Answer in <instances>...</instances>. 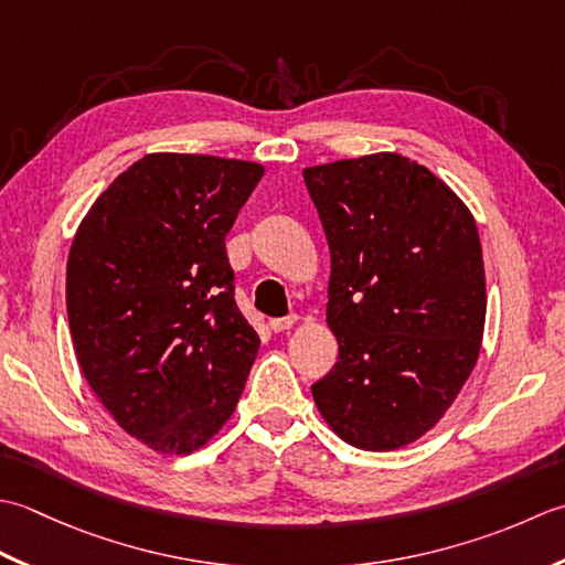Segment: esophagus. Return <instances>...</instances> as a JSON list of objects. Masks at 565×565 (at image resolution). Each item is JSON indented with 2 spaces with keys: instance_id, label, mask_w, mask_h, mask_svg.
<instances>
[{
  "instance_id": "esophagus-1",
  "label": "esophagus",
  "mask_w": 565,
  "mask_h": 565,
  "mask_svg": "<svg viewBox=\"0 0 565 565\" xmlns=\"http://www.w3.org/2000/svg\"><path fill=\"white\" fill-rule=\"evenodd\" d=\"M297 324V317L295 315H290V317H278V319H270V331H275V333H280V331H287V329H292Z\"/></svg>"
}]
</instances>
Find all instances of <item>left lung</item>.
<instances>
[{"label":"left lung","mask_w":565,"mask_h":565,"mask_svg":"<svg viewBox=\"0 0 565 565\" xmlns=\"http://www.w3.org/2000/svg\"><path fill=\"white\" fill-rule=\"evenodd\" d=\"M331 253L339 361L312 385L343 441L393 451L427 434L476 367L486 268L463 200L399 153L305 168Z\"/></svg>","instance_id":"obj_1"}]
</instances>
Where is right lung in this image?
<instances>
[{
  "label": "right lung",
  "mask_w": 565,
  "mask_h": 565,
  "mask_svg": "<svg viewBox=\"0 0 565 565\" xmlns=\"http://www.w3.org/2000/svg\"><path fill=\"white\" fill-rule=\"evenodd\" d=\"M263 172L148 153L77 226L65 282L77 363L119 427L158 454L210 441L256 361L260 339L236 307L224 238Z\"/></svg>",
  "instance_id": "add662e5"
}]
</instances>
